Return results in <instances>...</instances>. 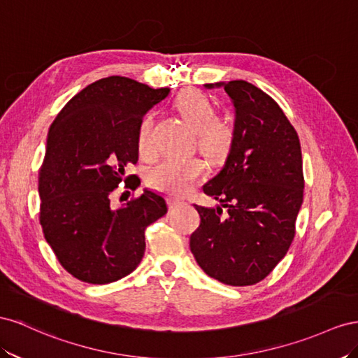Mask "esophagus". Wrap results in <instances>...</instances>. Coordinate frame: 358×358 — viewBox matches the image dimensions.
I'll return each mask as SVG.
<instances>
[{
  "instance_id": "34e87169",
  "label": "esophagus",
  "mask_w": 358,
  "mask_h": 358,
  "mask_svg": "<svg viewBox=\"0 0 358 358\" xmlns=\"http://www.w3.org/2000/svg\"><path fill=\"white\" fill-rule=\"evenodd\" d=\"M182 201H180V199H176V198H169V208H177V207H180V206H182Z\"/></svg>"
}]
</instances>
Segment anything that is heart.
<instances>
[{"instance_id": "1", "label": "heart", "mask_w": 358, "mask_h": 358, "mask_svg": "<svg viewBox=\"0 0 358 358\" xmlns=\"http://www.w3.org/2000/svg\"><path fill=\"white\" fill-rule=\"evenodd\" d=\"M176 108L187 124L196 131L199 148L211 159H220L228 152L234 131L229 122L214 118L210 99L195 90H187L176 100ZM155 117L145 114L138 126V151L142 157H151L156 151ZM203 171V163L196 156H168L148 171V185L169 195H185Z\"/></svg>"}]
</instances>
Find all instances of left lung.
I'll use <instances>...</instances> for the list:
<instances>
[{
	"label": "left lung",
	"mask_w": 358,
	"mask_h": 358,
	"mask_svg": "<svg viewBox=\"0 0 358 358\" xmlns=\"http://www.w3.org/2000/svg\"><path fill=\"white\" fill-rule=\"evenodd\" d=\"M206 87L224 88L236 120L227 162L203 186L220 206H195L201 223L190 250L210 278L248 287L267 278L294 240L304 189L300 139L258 87L241 79Z\"/></svg>",
	"instance_id": "obj_1"
}]
</instances>
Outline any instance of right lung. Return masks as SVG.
<instances>
[{"label": "right lung", "mask_w": 358, "mask_h": 358, "mask_svg": "<svg viewBox=\"0 0 358 358\" xmlns=\"http://www.w3.org/2000/svg\"><path fill=\"white\" fill-rule=\"evenodd\" d=\"M169 94L124 76L90 84L50 124L38 171L40 224L57 259L73 278L94 285L134 271L145 252V229L168 211L151 190L114 207L110 195L138 162V126ZM124 182L136 189L138 181Z\"/></svg>", "instance_id": "right-lung-1"}]
</instances>
